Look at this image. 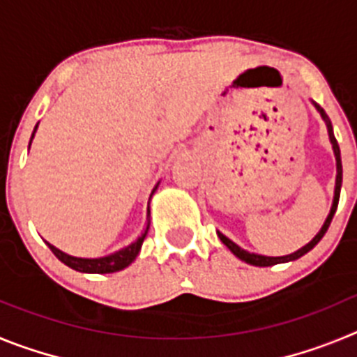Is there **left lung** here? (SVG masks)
<instances>
[{
    "label": "left lung",
    "mask_w": 357,
    "mask_h": 357,
    "mask_svg": "<svg viewBox=\"0 0 357 357\" xmlns=\"http://www.w3.org/2000/svg\"><path fill=\"white\" fill-rule=\"evenodd\" d=\"M317 109L320 110V114L324 116V119L327 121V130H329V139L331 143H333V150H334V155H336V172H338V175H336V189H334V202H333V209H331L329 216H327L326 223H324V227L320 229V232H318L317 236L313 238V241H309L305 247H302L301 250L293 252V254L289 255H284V257H266V255H257V254H250V252L243 250V248H239L238 245H236L234 241H230L227 236L220 234L218 232V236H220V239H222V243L225 245L227 248H229L232 254L236 255V257H239L241 261H245V263L248 264H254V266H272V264H277V263H286V261H295L298 259V257H302L304 254H307L311 248L317 245L318 241H320L321 238H324V234L327 232V229H329L331 222H333V216L334 213H336V207H338V200H340V189H342V157H340V146H338V141H336V137H334V132H333V127H331V121L327 119L326 112L320 109V107L317 105Z\"/></svg>",
    "instance_id": "8db88e82"
}]
</instances>
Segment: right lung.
Masks as SVG:
<instances>
[{
  "instance_id": "right-lung-1",
  "label": "right lung",
  "mask_w": 357,
  "mask_h": 357,
  "mask_svg": "<svg viewBox=\"0 0 357 357\" xmlns=\"http://www.w3.org/2000/svg\"><path fill=\"white\" fill-rule=\"evenodd\" d=\"M31 137H33V134H31ZM155 189H153V191H155ZM148 214H150V211H148ZM144 236H146V232H144L137 241L128 245L127 248H123V250L116 252V254L112 255H107V257H100V259H82V257H73V255L64 254V252H61L59 248L50 245V243H48V247L50 250H52L53 254L62 261V263L68 264V266L73 268V270H78V272H85V273H112V272H119V270H123V268H127L128 264L137 257V254H139L141 250V245H143L144 241Z\"/></svg>"
}]
</instances>
